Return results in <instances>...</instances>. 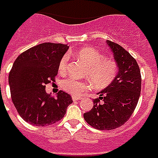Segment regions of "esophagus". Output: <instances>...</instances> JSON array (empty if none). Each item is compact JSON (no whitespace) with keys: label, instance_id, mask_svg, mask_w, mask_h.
<instances>
[{"label":"esophagus","instance_id":"1","mask_svg":"<svg viewBox=\"0 0 158 158\" xmlns=\"http://www.w3.org/2000/svg\"><path fill=\"white\" fill-rule=\"evenodd\" d=\"M72 99H73V100H74V101H75V100H80V99H82L81 98H79V97H75V96H73V97H72Z\"/></svg>","mask_w":158,"mask_h":158}]
</instances>
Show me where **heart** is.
<instances>
[{"instance_id": "obj_1", "label": "heart", "mask_w": 158, "mask_h": 158, "mask_svg": "<svg viewBox=\"0 0 158 158\" xmlns=\"http://www.w3.org/2000/svg\"><path fill=\"white\" fill-rule=\"evenodd\" d=\"M77 59L82 60L87 67L84 75L97 89H103L113 83L117 75L118 67L116 62L105 58L102 53L94 48L87 47L74 52ZM68 67V57L63 56L59 64L60 72H66ZM62 88L74 96H80L84 91L91 89V83L87 81H79L68 77L61 83Z\"/></svg>"}]
</instances>
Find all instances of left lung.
I'll use <instances>...</instances> for the list:
<instances>
[{
    "label": "left lung",
    "instance_id": "8db88e82",
    "mask_svg": "<svg viewBox=\"0 0 158 158\" xmlns=\"http://www.w3.org/2000/svg\"><path fill=\"white\" fill-rule=\"evenodd\" d=\"M106 44L114 54L118 73L114 82L93 99V107L83 114L85 121L98 130H113L127 122L138 104L141 90L136 59L119 44L110 41Z\"/></svg>",
    "mask_w": 158,
    "mask_h": 158
}]
</instances>
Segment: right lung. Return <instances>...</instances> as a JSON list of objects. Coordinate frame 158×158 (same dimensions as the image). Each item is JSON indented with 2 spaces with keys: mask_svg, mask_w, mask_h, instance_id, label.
I'll return each instance as SVG.
<instances>
[{
  "mask_svg": "<svg viewBox=\"0 0 158 158\" xmlns=\"http://www.w3.org/2000/svg\"><path fill=\"white\" fill-rule=\"evenodd\" d=\"M66 44L44 43L21 53L9 75L11 99L19 115L35 126H46L61 120L73 100L63 91L52 97L46 84L55 81Z\"/></svg>",
  "mask_w": 158,
  "mask_h": 158,
  "instance_id": "add662e5",
  "label": "right lung"
}]
</instances>
